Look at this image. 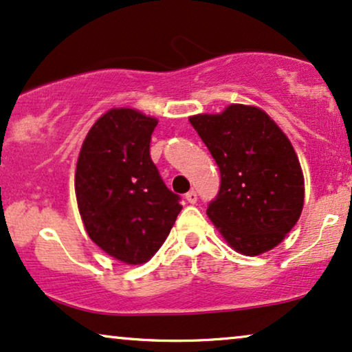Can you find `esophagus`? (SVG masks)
Wrapping results in <instances>:
<instances>
[{"instance_id": "esophagus-1", "label": "esophagus", "mask_w": 352, "mask_h": 352, "mask_svg": "<svg viewBox=\"0 0 352 352\" xmlns=\"http://www.w3.org/2000/svg\"><path fill=\"white\" fill-rule=\"evenodd\" d=\"M185 199L188 201L190 204H195L196 201H198V195H196V191H195V190H191V191H188V193L185 195Z\"/></svg>"}]
</instances>
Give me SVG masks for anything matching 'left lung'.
Instances as JSON below:
<instances>
[{"mask_svg":"<svg viewBox=\"0 0 352 352\" xmlns=\"http://www.w3.org/2000/svg\"><path fill=\"white\" fill-rule=\"evenodd\" d=\"M190 122L219 166L220 188L208 215L225 241L246 256L282 243L304 204L302 170L287 135L264 111L245 104Z\"/></svg>","mask_w":352,"mask_h":352,"instance_id":"obj_1","label":"left lung"}]
</instances>
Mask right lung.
Returning <instances> with one entry per match:
<instances>
[{
    "label": "right lung",
    "mask_w": 352,
    "mask_h": 352,
    "mask_svg": "<svg viewBox=\"0 0 352 352\" xmlns=\"http://www.w3.org/2000/svg\"><path fill=\"white\" fill-rule=\"evenodd\" d=\"M157 120L120 107L95 122L78 154L75 196L88 236L125 264H143L166 241L182 210L154 166Z\"/></svg>",
    "instance_id": "obj_1"
}]
</instances>
